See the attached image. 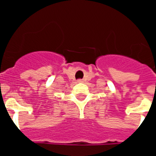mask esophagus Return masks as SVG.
<instances>
[{
  "instance_id": "esophagus-1",
  "label": "esophagus",
  "mask_w": 156,
  "mask_h": 156,
  "mask_svg": "<svg viewBox=\"0 0 156 156\" xmlns=\"http://www.w3.org/2000/svg\"><path fill=\"white\" fill-rule=\"evenodd\" d=\"M77 82H78V83H83V80L79 79L78 80H77Z\"/></svg>"
}]
</instances>
